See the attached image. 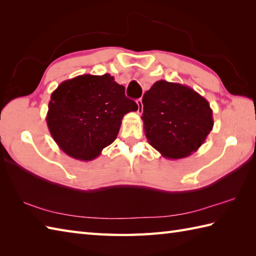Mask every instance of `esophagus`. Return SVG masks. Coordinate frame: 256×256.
Wrapping results in <instances>:
<instances>
[{
	"label": "esophagus",
	"instance_id": "34e87169",
	"mask_svg": "<svg viewBox=\"0 0 256 256\" xmlns=\"http://www.w3.org/2000/svg\"><path fill=\"white\" fill-rule=\"evenodd\" d=\"M136 103H138V114H142L143 113V102H142V99H138L136 100Z\"/></svg>",
	"mask_w": 256,
	"mask_h": 256
}]
</instances>
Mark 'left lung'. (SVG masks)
I'll use <instances>...</instances> for the list:
<instances>
[{
  "label": "left lung",
  "mask_w": 256,
  "mask_h": 256,
  "mask_svg": "<svg viewBox=\"0 0 256 256\" xmlns=\"http://www.w3.org/2000/svg\"><path fill=\"white\" fill-rule=\"evenodd\" d=\"M142 102L145 136L165 158L190 156L214 128L209 102L188 86L156 81Z\"/></svg>",
  "instance_id": "obj_1"
}]
</instances>
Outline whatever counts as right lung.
<instances>
[{
  "instance_id": "add662e5",
  "label": "right lung",
  "mask_w": 256,
  "mask_h": 256,
  "mask_svg": "<svg viewBox=\"0 0 256 256\" xmlns=\"http://www.w3.org/2000/svg\"><path fill=\"white\" fill-rule=\"evenodd\" d=\"M138 108L111 74H81L52 92L46 122L64 153L88 162L116 140L123 116Z\"/></svg>"
}]
</instances>
